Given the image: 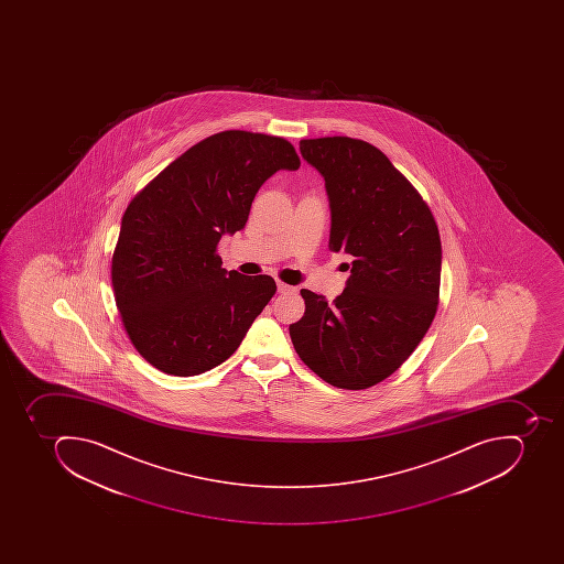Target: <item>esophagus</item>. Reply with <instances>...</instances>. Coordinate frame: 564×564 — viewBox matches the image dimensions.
<instances>
[{"instance_id":"obj_1","label":"esophagus","mask_w":564,"mask_h":564,"mask_svg":"<svg viewBox=\"0 0 564 564\" xmlns=\"http://www.w3.org/2000/svg\"><path fill=\"white\" fill-rule=\"evenodd\" d=\"M276 289H279V293H294V288L291 285L284 284V282H276Z\"/></svg>"}]
</instances>
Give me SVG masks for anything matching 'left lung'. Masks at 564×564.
<instances>
[{"label": "left lung", "mask_w": 564, "mask_h": 564, "mask_svg": "<svg viewBox=\"0 0 564 564\" xmlns=\"http://www.w3.org/2000/svg\"><path fill=\"white\" fill-rule=\"evenodd\" d=\"M300 151L326 182L329 250L349 253L352 264L332 303L302 289L305 314L289 335L323 381L365 390L399 370L431 328L440 305V229L420 192L370 142L302 139Z\"/></svg>", "instance_id": "obj_1"}]
</instances>
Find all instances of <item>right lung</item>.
<instances>
[{"label":"right lung","mask_w":564,"mask_h":564,"mask_svg":"<svg viewBox=\"0 0 564 564\" xmlns=\"http://www.w3.org/2000/svg\"><path fill=\"white\" fill-rule=\"evenodd\" d=\"M300 156L284 138L226 130L177 156L130 200L112 253L121 323L148 364L197 376L226 361L275 280L226 271L217 245L249 220L262 183Z\"/></svg>","instance_id":"add662e5"}]
</instances>
